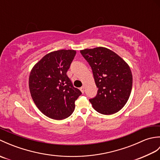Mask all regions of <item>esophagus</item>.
<instances>
[{
	"mask_svg": "<svg viewBox=\"0 0 160 160\" xmlns=\"http://www.w3.org/2000/svg\"><path fill=\"white\" fill-rule=\"evenodd\" d=\"M80 90L81 91V92H82V93H84V91H85V89H84V87H82L80 88Z\"/></svg>",
	"mask_w": 160,
	"mask_h": 160,
	"instance_id": "34e87169",
	"label": "esophagus"
}]
</instances>
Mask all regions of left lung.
<instances>
[{
    "mask_svg": "<svg viewBox=\"0 0 160 160\" xmlns=\"http://www.w3.org/2000/svg\"><path fill=\"white\" fill-rule=\"evenodd\" d=\"M93 71L98 88L96 96L89 99L98 113L111 115L124 107L130 96L132 76L128 64L118 54L105 47L80 51Z\"/></svg>",
    "mask_w": 160,
    "mask_h": 160,
    "instance_id": "1",
    "label": "left lung"
}]
</instances>
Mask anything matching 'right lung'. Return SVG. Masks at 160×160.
Here are the masks:
<instances>
[{
	"label": "right lung",
	"instance_id": "right-lung-1",
	"mask_svg": "<svg viewBox=\"0 0 160 160\" xmlns=\"http://www.w3.org/2000/svg\"><path fill=\"white\" fill-rule=\"evenodd\" d=\"M76 54V51L69 49L51 52L37 62L30 73L32 99L44 115L53 120L69 117L75 109V101L82 94L67 75Z\"/></svg>",
	"mask_w": 160,
	"mask_h": 160
}]
</instances>
